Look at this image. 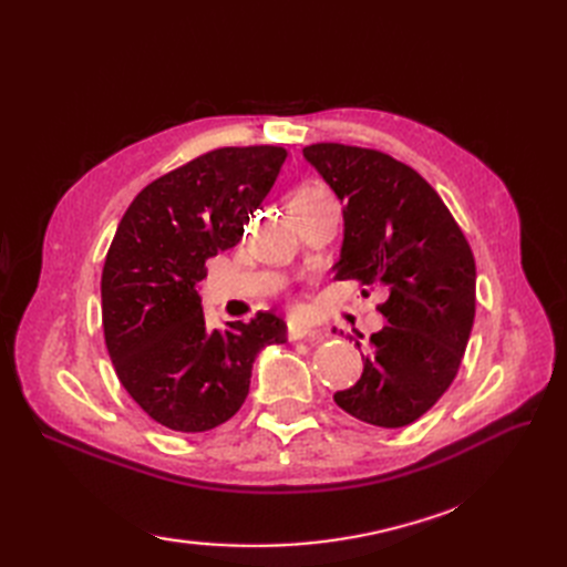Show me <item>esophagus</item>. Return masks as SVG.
Listing matches in <instances>:
<instances>
[{
	"label": "esophagus",
	"mask_w": 567,
	"mask_h": 567,
	"mask_svg": "<svg viewBox=\"0 0 567 567\" xmlns=\"http://www.w3.org/2000/svg\"><path fill=\"white\" fill-rule=\"evenodd\" d=\"M288 340L296 342V340H307V342H319L323 340L321 331H312V329H302V326H290L288 329Z\"/></svg>",
	"instance_id": "esophagus-1"
}]
</instances>
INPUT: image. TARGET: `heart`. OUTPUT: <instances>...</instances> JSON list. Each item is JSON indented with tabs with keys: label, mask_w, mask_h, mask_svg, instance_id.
<instances>
[{
	"label": "heart",
	"mask_w": 567,
	"mask_h": 567,
	"mask_svg": "<svg viewBox=\"0 0 567 567\" xmlns=\"http://www.w3.org/2000/svg\"><path fill=\"white\" fill-rule=\"evenodd\" d=\"M312 192H317V188H312V186H307V188H300V192L298 194H312ZM296 194V196H298Z\"/></svg>",
	"instance_id": "heart-1"
}]
</instances>
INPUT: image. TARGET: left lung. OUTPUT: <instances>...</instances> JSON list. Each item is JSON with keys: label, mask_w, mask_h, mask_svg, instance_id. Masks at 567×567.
Masks as SVG:
<instances>
[{"label": "left lung", "mask_w": 567, "mask_h": 567, "mask_svg": "<svg viewBox=\"0 0 567 567\" xmlns=\"http://www.w3.org/2000/svg\"><path fill=\"white\" fill-rule=\"evenodd\" d=\"M302 156L342 200L336 279L388 288L379 305L388 326L369 338L362 379L333 400L371 425L414 423L447 392L466 352L475 319L473 250L414 167L346 144H312Z\"/></svg>", "instance_id": "obj_1"}]
</instances>
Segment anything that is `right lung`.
<instances>
[{"mask_svg": "<svg viewBox=\"0 0 567 567\" xmlns=\"http://www.w3.org/2000/svg\"><path fill=\"white\" fill-rule=\"evenodd\" d=\"M284 161L281 146L215 148L151 182L120 219L101 274L106 348L130 398L169 431L229 421L257 352L286 342L271 312L208 329L198 296L205 260L241 241Z\"/></svg>", "mask_w": 567, "mask_h": 567, "instance_id": "1", "label": "right lung"}]
</instances>
